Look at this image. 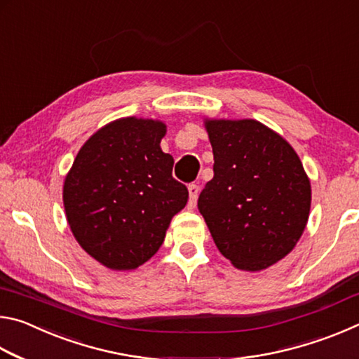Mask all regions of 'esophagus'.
I'll return each mask as SVG.
<instances>
[{"label":"esophagus","instance_id":"34e87169","mask_svg":"<svg viewBox=\"0 0 359 359\" xmlns=\"http://www.w3.org/2000/svg\"><path fill=\"white\" fill-rule=\"evenodd\" d=\"M188 194H190V205L193 208V205L196 204V199H198V194H199V187L196 184L188 185Z\"/></svg>","mask_w":359,"mask_h":359}]
</instances>
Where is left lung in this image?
<instances>
[{
  "label": "left lung",
  "mask_w": 359,
  "mask_h": 359,
  "mask_svg": "<svg viewBox=\"0 0 359 359\" xmlns=\"http://www.w3.org/2000/svg\"><path fill=\"white\" fill-rule=\"evenodd\" d=\"M214 179L198 198L218 250L261 271L293 250L307 224L311 182L293 147L257 120H205Z\"/></svg>",
  "instance_id": "8db88e82"
}]
</instances>
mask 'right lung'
Masks as SVG:
<instances>
[{"label": "right lung", "instance_id": "1", "mask_svg": "<svg viewBox=\"0 0 359 359\" xmlns=\"http://www.w3.org/2000/svg\"><path fill=\"white\" fill-rule=\"evenodd\" d=\"M166 125L126 117L102 126L79 150L65 179L72 234L90 257L114 271L136 269L165 241L188 190L161 150Z\"/></svg>", "mask_w": 359, "mask_h": 359}]
</instances>
